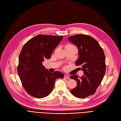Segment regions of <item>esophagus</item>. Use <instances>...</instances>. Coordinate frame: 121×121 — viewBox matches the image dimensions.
<instances>
[{
	"mask_svg": "<svg viewBox=\"0 0 121 121\" xmlns=\"http://www.w3.org/2000/svg\"><path fill=\"white\" fill-rule=\"evenodd\" d=\"M64 78H65V79H69V76H68V75H64Z\"/></svg>",
	"mask_w": 121,
	"mask_h": 121,
	"instance_id": "34e87169",
	"label": "esophagus"
}]
</instances>
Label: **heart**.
<instances>
[{
    "label": "heart",
    "instance_id": "1",
    "mask_svg": "<svg viewBox=\"0 0 121 121\" xmlns=\"http://www.w3.org/2000/svg\"><path fill=\"white\" fill-rule=\"evenodd\" d=\"M70 45H71V44H70Z\"/></svg>",
    "mask_w": 121,
    "mask_h": 121
}]
</instances>
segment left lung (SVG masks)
I'll list each match as a JSON object with an SVG mask.
<instances>
[{
  "mask_svg": "<svg viewBox=\"0 0 121 121\" xmlns=\"http://www.w3.org/2000/svg\"><path fill=\"white\" fill-rule=\"evenodd\" d=\"M68 39L78 47L79 57L76 65L81 66L84 72L81 77L70 76L77 83L71 92L76 97L85 98L95 93L104 78L106 68L104 52L96 40L89 35L77 34Z\"/></svg>",
  "mask_w": 121,
  "mask_h": 121,
  "instance_id": "left-lung-1",
  "label": "left lung"
}]
</instances>
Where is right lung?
<instances>
[{
	"label": "right lung",
	"mask_w": 121,
	"mask_h": 121,
	"mask_svg": "<svg viewBox=\"0 0 121 121\" xmlns=\"http://www.w3.org/2000/svg\"><path fill=\"white\" fill-rule=\"evenodd\" d=\"M63 36L40 34L23 46L19 57L17 73L26 91L37 98L45 97L52 92L56 79L63 78V73L48 72L42 62L49 59Z\"/></svg>",
	"instance_id": "1"
}]
</instances>
